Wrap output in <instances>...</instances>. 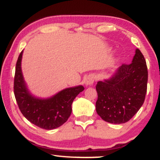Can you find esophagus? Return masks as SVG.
Here are the masks:
<instances>
[{
  "mask_svg": "<svg viewBox=\"0 0 160 160\" xmlns=\"http://www.w3.org/2000/svg\"><path fill=\"white\" fill-rule=\"evenodd\" d=\"M94 81H95L94 76H93L92 74L89 75V76H88L87 78H86V80H85L86 86H91V85H92L93 82H94Z\"/></svg>",
  "mask_w": 160,
  "mask_h": 160,
  "instance_id": "1",
  "label": "esophagus"
}]
</instances>
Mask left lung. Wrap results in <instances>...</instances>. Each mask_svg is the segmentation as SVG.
Returning <instances> with one entry per match:
<instances>
[{
	"mask_svg": "<svg viewBox=\"0 0 160 160\" xmlns=\"http://www.w3.org/2000/svg\"><path fill=\"white\" fill-rule=\"evenodd\" d=\"M147 84L146 61L136 49L131 64L122 65L109 78L97 82V113L110 123L128 122L144 103Z\"/></svg>",
	"mask_w": 160,
	"mask_h": 160,
	"instance_id": "1",
	"label": "left lung"
}]
</instances>
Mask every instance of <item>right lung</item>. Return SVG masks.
<instances>
[{"mask_svg":"<svg viewBox=\"0 0 160 160\" xmlns=\"http://www.w3.org/2000/svg\"><path fill=\"white\" fill-rule=\"evenodd\" d=\"M23 51L20 53L16 65L14 94L18 106L24 117L41 128L52 130L63 125L72 111L73 101L84 90L79 85L66 88L49 98L34 95L28 88L22 71Z\"/></svg>","mask_w":160,"mask_h":160,"instance_id":"right-lung-1","label":"right lung"}]
</instances>
